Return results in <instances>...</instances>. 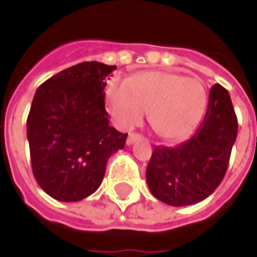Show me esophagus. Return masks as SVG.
<instances>
[{"label":"esophagus","mask_w":257,"mask_h":257,"mask_svg":"<svg viewBox=\"0 0 257 257\" xmlns=\"http://www.w3.org/2000/svg\"><path fill=\"white\" fill-rule=\"evenodd\" d=\"M140 139V135L139 134H129L128 135V139H126V145L131 146L134 145L136 140Z\"/></svg>","instance_id":"34e87169"}]
</instances>
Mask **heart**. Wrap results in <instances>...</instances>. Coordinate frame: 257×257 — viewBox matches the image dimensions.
I'll return each mask as SVG.
<instances>
[{"label":"heart","mask_w":257,"mask_h":257,"mask_svg":"<svg viewBox=\"0 0 257 257\" xmlns=\"http://www.w3.org/2000/svg\"><path fill=\"white\" fill-rule=\"evenodd\" d=\"M208 103L197 78L161 71H145L126 82L112 79L106 88L107 111L118 128H134L149 111V122L164 139H183L193 132Z\"/></svg>","instance_id":"heart-1"}]
</instances>
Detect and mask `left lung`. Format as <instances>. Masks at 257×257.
I'll use <instances>...</instances> for the list:
<instances>
[{
	"label": "left lung",
	"mask_w": 257,
	"mask_h": 257,
	"mask_svg": "<svg viewBox=\"0 0 257 257\" xmlns=\"http://www.w3.org/2000/svg\"><path fill=\"white\" fill-rule=\"evenodd\" d=\"M238 121L227 89L215 84L202 122L189 140L175 147H156L146 169L151 194L172 206L209 197L226 175Z\"/></svg>",
	"instance_id": "8db88e82"
}]
</instances>
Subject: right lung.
I'll list each match as a JSON object with an SVG mask.
<instances>
[{"label": "right lung", "instance_id": "right-lung-1", "mask_svg": "<svg viewBox=\"0 0 257 257\" xmlns=\"http://www.w3.org/2000/svg\"><path fill=\"white\" fill-rule=\"evenodd\" d=\"M117 66L82 62L37 89L27 117L31 168L48 195L75 202L99 189L108 158L128 134L108 125L106 77Z\"/></svg>", "mask_w": 257, "mask_h": 257}]
</instances>
